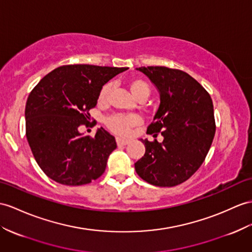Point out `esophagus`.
<instances>
[{
	"instance_id": "1",
	"label": "esophagus",
	"mask_w": 252,
	"mask_h": 252,
	"mask_svg": "<svg viewBox=\"0 0 252 252\" xmlns=\"http://www.w3.org/2000/svg\"><path fill=\"white\" fill-rule=\"evenodd\" d=\"M116 143H118L119 146L127 145L128 143H129V141H128V140H124V139H121V138H116Z\"/></svg>"
}]
</instances>
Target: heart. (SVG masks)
<instances>
[{"instance_id":"obj_1","label":"heart","mask_w":252,"mask_h":252,"mask_svg":"<svg viewBox=\"0 0 252 252\" xmlns=\"http://www.w3.org/2000/svg\"><path fill=\"white\" fill-rule=\"evenodd\" d=\"M132 95L139 100H143L150 95L151 88L145 80L141 78H132L128 82ZM112 91V83L108 82L102 88L98 94V101L99 103H107ZM106 126L112 132L120 134V136H127L132 127L137 126L140 123V119L136 115L131 114H113L105 121Z\"/></svg>"}]
</instances>
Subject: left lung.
Returning a JSON list of instances; mask_svg holds the SVG:
<instances>
[{
	"instance_id": "left-lung-1",
	"label": "left lung",
	"mask_w": 252,
	"mask_h": 252,
	"mask_svg": "<svg viewBox=\"0 0 252 252\" xmlns=\"http://www.w3.org/2000/svg\"><path fill=\"white\" fill-rule=\"evenodd\" d=\"M159 93L160 106L146 133L163 141L142 140L144 156L134 163L141 179L159 187L187 181L203 163L216 131L212 98L187 72L164 66L140 67Z\"/></svg>"
}]
</instances>
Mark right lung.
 <instances>
[{"mask_svg": "<svg viewBox=\"0 0 252 252\" xmlns=\"http://www.w3.org/2000/svg\"><path fill=\"white\" fill-rule=\"evenodd\" d=\"M126 67L87 64L58 67L31 91L26 105V134L36 162L57 183L81 186L105 172L115 138L100 127L95 137L82 136L90 110L110 79Z\"/></svg>", "mask_w": 252, "mask_h": 252, "instance_id": "right-lung-1", "label": "right lung"}]
</instances>
